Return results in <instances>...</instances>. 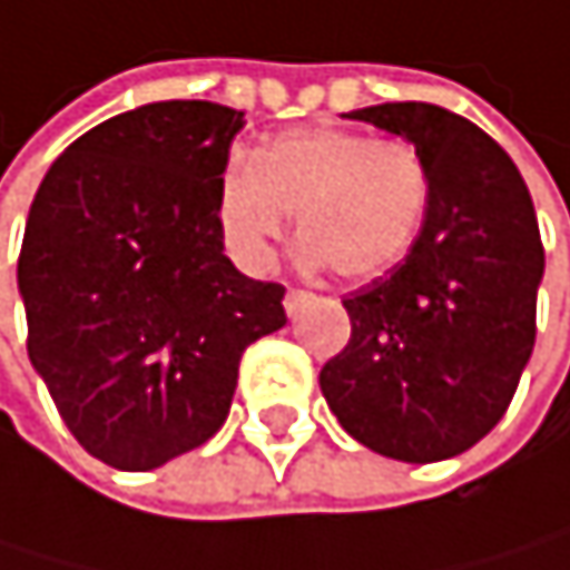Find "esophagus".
Here are the masks:
<instances>
[{"label": "esophagus", "mask_w": 570, "mask_h": 570, "mask_svg": "<svg viewBox=\"0 0 570 570\" xmlns=\"http://www.w3.org/2000/svg\"><path fill=\"white\" fill-rule=\"evenodd\" d=\"M307 301H311V294H307V291H287V297H283V307H287V314L294 317Z\"/></svg>", "instance_id": "obj_1"}]
</instances>
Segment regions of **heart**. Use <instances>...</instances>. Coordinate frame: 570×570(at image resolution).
<instances>
[{
    "label": "heart",
    "instance_id": "b5f03b06",
    "mask_svg": "<svg viewBox=\"0 0 570 570\" xmlns=\"http://www.w3.org/2000/svg\"><path fill=\"white\" fill-rule=\"evenodd\" d=\"M429 202L432 175L415 145L347 128H294L219 178L216 229L236 266L266 273L294 216L307 266L364 283L409 256Z\"/></svg>",
    "mask_w": 570,
    "mask_h": 570
}]
</instances>
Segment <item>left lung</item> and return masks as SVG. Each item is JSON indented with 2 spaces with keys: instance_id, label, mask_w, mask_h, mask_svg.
<instances>
[{
  "instance_id": "8db88e82",
  "label": "left lung",
  "mask_w": 570,
  "mask_h": 570,
  "mask_svg": "<svg viewBox=\"0 0 570 570\" xmlns=\"http://www.w3.org/2000/svg\"><path fill=\"white\" fill-rule=\"evenodd\" d=\"M415 145L432 202L409 256L344 297L351 341L321 392L372 453L435 463L466 453L507 412L538 334L544 246L510 155L435 104L341 114Z\"/></svg>"
}]
</instances>
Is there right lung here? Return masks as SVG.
<instances>
[{"instance_id": "obj_1", "label": "right lung", "mask_w": 570, "mask_h": 570, "mask_svg": "<svg viewBox=\"0 0 570 570\" xmlns=\"http://www.w3.org/2000/svg\"><path fill=\"white\" fill-rule=\"evenodd\" d=\"M243 110L158 100L77 138L29 206L19 297L29 361L67 429L145 473L213 439L243 351L287 324L279 283L223 253L216 188Z\"/></svg>"}]
</instances>
